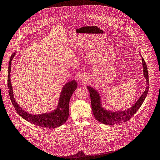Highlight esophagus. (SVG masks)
Wrapping results in <instances>:
<instances>
[{"label":"esophagus","instance_id":"34e87169","mask_svg":"<svg viewBox=\"0 0 160 160\" xmlns=\"http://www.w3.org/2000/svg\"><path fill=\"white\" fill-rule=\"evenodd\" d=\"M79 78H80V80H83V79H84V78H84V77H83V75H80V76L79 77Z\"/></svg>","mask_w":160,"mask_h":160}]
</instances>
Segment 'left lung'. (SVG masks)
Instances as JSON below:
<instances>
[{"label": "left lung", "mask_w": 160, "mask_h": 160, "mask_svg": "<svg viewBox=\"0 0 160 160\" xmlns=\"http://www.w3.org/2000/svg\"><path fill=\"white\" fill-rule=\"evenodd\" d=\"M142 62L143 67V73L145 78H146L147 80V87L145 91L142 94L141 97L138 99V100L137 102V103L127 110L115 112L105 110V109L102 107L100 103V97L98 93L97 92V91L93 88L88 86L87 87L90 95L92 112L97 120H98L102 123L106 125H115L120 123L127 122L133 117V115H134V114L140 108L148 94L149 89V78L148 68L146 62H145L143 58H142Z\"/></svg>", "instance_id": "1"}]
</instances>
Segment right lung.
Returning <instances> with one entry per match:
<instances>
[{"mask_svg": "<svg viewBox=\"0 0 160 160\" xmlns=\"http://www.w3.org/2000/svg\"><path fill=\"white\" fill-rule=\"evenodd\" d=\"M14 55L15 53L11 56L8 63L7 86L11 102L17 113L27 122L38 127L48 128H54L62 125L67 121L68 118L69 102L72 95L77 88V83L75 80H73L64 85L60 94L57 108L53 112L38 115L28 113L17 105L13 95L12 87L10 82V70L12 63L11 61L13 58Z\"/></svg>", "mask_w": 160, "mask_h": 160, "instance_id": "obj_1", "label": "right lung"}]
</instances>
